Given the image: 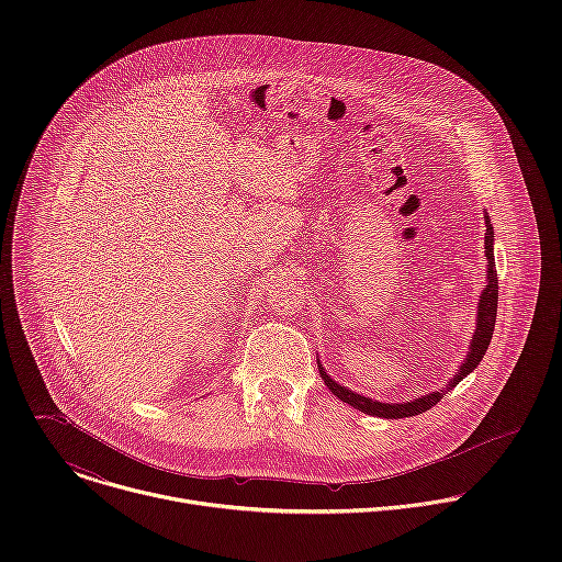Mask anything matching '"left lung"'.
<instances>
[{"label":"left lung","instance_id":"obj_1","mask_svg":"<svg viewBox=\"0 0 562 562\" xmlns=\"http://www.w3.org/2000/svg\"><path fill=\"white\" fill-rule=\"evenodd\" d=\"M485 226H487V233H485L487 280H485V289L480 291V297H477L475 329H473V336H471V342H469V351H467L464 360L460 362L456 375L445 386H440L438 391H429L425 395L412 397V400H407V403H380V400H373L369 395L356 393L349 386L336 382L327 373L323 362H319V358H317L319 375H323L325 384L331 389L334 395H338L342 400V403L351 405L353 409H358V412H362L367 416L386 418V420L418 416V414L429 412L434 405H438L440 397L447 395V391H451L462 378H467L480 364V360H483L485 351L490 349V342H492V336H494V327H496V311H498V276H496V260H494V237H496V233H494V226H492V220H490L487 211H485Z\"/></svg>","mask_w":562,"mask_h":562}]
</instances>
